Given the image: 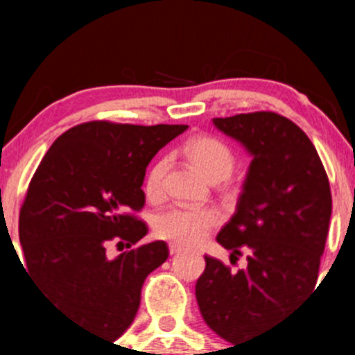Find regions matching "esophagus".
<instances>
[{"label":"esophagus","instance_id":"34e87169","mask_svg":"<svg viewBox=\"0 0 355 355\" xmlns=\"http://www.w3.org/2000/svg\"><path fill=\"white\" fill-rule=\"evenodd\" d=\"M168 249H170L171 256H175V254L182 252V250H184V247L178 245V244H175V242H170V244H168Z\"/></svg>","mask_w":355,"mask_h":355}]
</instances>
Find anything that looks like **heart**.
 I'll list each match as a JSON object with an SVG mask.
<instances>
[{
    "mask_svg": "<svg viewBox=\"0 0 355 355\" xmlns=\"http://www.w3.org/2000/svg\"><path fill=\"white\" fill-rule=\"evenodd\" d=\"M185 155L211 182L225 180L230 177L234 170V156L230 149L216 139H192L185 146ZM168 166H170L168 157H161L153 164L144 185L148 198L155 199L163 192V182ZM218 223H220V213L213 207L170 206L156 214L153 228L157 237L166 239L175 244L194 245L199 244L209 234L211 228L216 227Z\"/></svg>",
    "mask_w": 355,
    "mask_h": 355,
    "instance_id": "obj_1",
    "label": "heart"
}]
</instances>
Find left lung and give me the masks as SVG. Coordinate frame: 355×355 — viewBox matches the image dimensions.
I'll use <instances>...</instances> for the list:
<instances>
[{
	"label": "left lung",
	"instance_id": "obj_1",
	"mask_svg": "<svg viewBox=\"0 0 355 355\" xmlns=\"http://www.w3.org/2000/svg\"><path fill=\"white\" fill-rule=\"evenodd\" d=\"M252 157L232 220L216 241L244 270L206 256L196 284L202 320L230 343L288 314L316 287L331 216V192L316 148L293 121L271 111L213 118Z\"/></svg>",
	"mask_w": 355,
	"mask_h": 355
}]
</instances>
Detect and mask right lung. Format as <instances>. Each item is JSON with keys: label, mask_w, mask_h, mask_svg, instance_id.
<instances>
[{"label": "right lung", "mask_w": 355, "mask_h": 355, "mask_svg": "<svg viewBox=\"0 0 355 355\" xmlns=\"http://www.w3.org/2000/svg\"><path fill=\"white\" fill-rule=\"evenodd\" d=\"M187 128L89 121L60 135L35 170L19 220L24 270L78 327L116 340L134 321L168 245L155 241L113 259L106 245L146 237V223L128 213L144 207L149 161Z\"/></svg>", "instance_id": "obj_1"}]
</instances>
